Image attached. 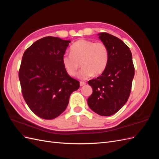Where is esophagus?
Masks as SVG:
<instances>
[{"label": "esophagus", "instance_id": "obj_1", "mask_svg": "<svg viewBox=\"0 0 159 159\" xmlns=\"http://www.w3.org/2000/svg\"><path fill=\"white\" fill-rule=\"evenodd\" d=\"M85 82H84V81H81V82L80 83V86H84V85H85Z\"/></svg>", "mask_w": 159, "mask_h": 159}]
</instances>
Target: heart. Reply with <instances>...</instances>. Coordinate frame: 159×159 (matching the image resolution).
<instances>
[{
  "mask_svg": "<svg viewBox=\"0 0 159 159\" xmlns=\"http://www.w3.org/2000/svg\"><path fill=\"white\" fill-rule=\"evenodd\" d=\"M70 54H64L61 61L70 76H75L81 66L80 77L86 79L98 76L106 70L109 60V50L103 42L79 40L70 47Z\"/></svg>",
  "mask_w": 159,
  "mask_h": 159,
  "instance_id": "1",
  "label": "heart"
}]
</instances>
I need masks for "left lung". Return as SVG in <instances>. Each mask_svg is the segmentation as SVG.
I'll use <instances>...</instances> for the list:
<instances>
[{
    "label": "left lung",
    "mask_w": 159,
    "mask_h": 159,
    "mask_svg": "<svg viewBox=\"0 0 159 159\" xmlns=\"http://www.w3.org/2000/svg\"><path fill=\"white\" fill-rule=\"evenodd\" d=\"M109 50L106 70L88 84L93 93L88 99L90 109L102 116L117 113L126 103L131 91L134 68L129 48L119 38L107 32L99 34Z\"/></svg>",
    "instance_id": "obj_1"
}]
</instances>
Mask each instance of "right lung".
I'll return each mask as SVG.
<instances>
[{
    "label": "right lung",
    "mask_w": 159,
    "mask_h": 159,
    "mask_svg": "<svg viewBox=\"0 0 159 159\" xmlns=\"http://www.w3.org/2000/svg\"><path fill=\"white\" fill-rule=\"evenodd\" d=\"M71 42L46 36L26 50L18 71L22 93L37 116L53 119L68 106L80 82L67 74L61 59Z\"/></svg>",
    "instance_id": "obj_1"
}]
</instances>
